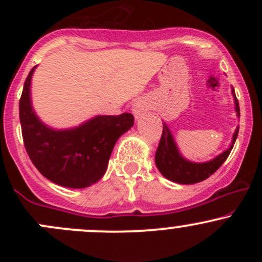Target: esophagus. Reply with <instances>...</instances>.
Masks as SVG:
<instances>
[{
  "instance_id": "obj_1",
  "label": "esophagus",
  "mask_w": 262,
  "mask_h": 262,
  "mask_svg": "<svg viewBox=\"0 0 262 262\" xmlns=\"http://www.w3.org/2000/svg\"><path fill=\"white\" fill-rule=\"evenodd\" d=\"M147 107L148 106L146 101H143V100H137V101L133 104V106H132V112H133V114L136 115V118H139V116L146 112Z\"/></svg>"
}]
</instances>
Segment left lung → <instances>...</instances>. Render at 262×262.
<instances>
[{
    "label": "left lung",
    "mask_w": 262,
    "mask_h": 262,
    "mask_svg": "<svg viewBox=\"0 0 262 262\" xmlns=\"http://www.w3.org/2000/svg\"><path fill=\"white\" fill-rule=\"evenodd\" d=\"M234 102H236V112L239 116V105L238 100H237L236 94H234ZM238 129H236L233 136V141H232L231 147L223 152L222 155H219L218 157L214 158V160L209 161V162L204 163H194L189 162V161L184 160L181 157L180 153H179L178 148H176L175 142H173L172 136H171L170 130L166 126V124H163V130L162 136H161L160 144L157 147V152H156V165H157L160 172L165 176L168 180L178 182V184H196L205 179H208L209 176H212L222 165H223L224 161L228 158L229 153H231L232 148L234 146V142H236L237 136H238Z\"/></svg>",
    "instance_id": "left-lung-1"
}]
</instances>
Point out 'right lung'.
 <instances>
[{
  "mask_svg": "<svg viewBox=\"0 0 262 262\" xmlns=\"http://www.w3.org/2000/svg\"><path fill=\"white\" fill-rule=\"evenodd\" d=\"M29 72L18 102L24 146L39 172L54 184L82 189L104 176L113 148L121 134L133 126L134 116H96L70 130H53L34 114L30 104Z\"/></svg>",
  "mask_w": 262,
  "mask_h": 262,
  "instance_id": "1",
  "label": "right lung"
}]
</instances>
